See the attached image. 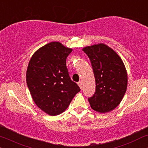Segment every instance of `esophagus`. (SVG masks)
<instances>
[{
	"label": "esophagus",
	"mask_w": 148,
	"mask_h": 148,
	"mask_svg": "<svg viewBox=\"0 0 148 148\" xmlns=\"http://www.w3.org/2000/svg\"><path fill=\"white\" fill-rule=\"evenodd\" d=\"M78 85L79 86V87L80 88V89H82V82H79L78 83Z\"/></svg>",
	"instance_id": "esophagus-1"
}]
</instances>
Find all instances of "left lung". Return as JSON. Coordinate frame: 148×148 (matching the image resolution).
<instances>
[{"label":"left lung","instance_id":"1","mask_svg":"<svg viewBox=\"0 0 148 148\" xmlns=\"http://www.w3.org/2000/svg\"><path fill=\"white\" fill-rule=\"evenodd\" d=\"M89 58L95 78L96 89L88 99L95 111L107 113L121 103L127 88V72L116 52L103 43L84 47Z\"/></svg>","mask_w":148,"mask_h":148}]
</instances>
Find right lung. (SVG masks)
<instances>
[{
	"label": "right lung",
	"instance_id": "1",
	"mask_svg": "<svg viewBox=\"0 0 148 148\" xmlns=\"http://www.w3.org/2000/svg\"><path fill=\"white\" fill-rule=\"evenodd\" d=\"M72 49L51 42L34 52L26 71V82L33 101L45 113L59 115L68 108L80 88L72 81L66 59Z\"/></svg>",
	"mask_w": 148,
	"mask_h": 148
}]
</instances>
